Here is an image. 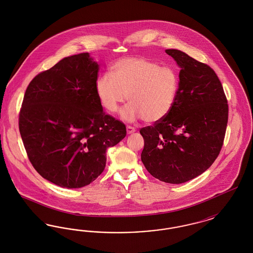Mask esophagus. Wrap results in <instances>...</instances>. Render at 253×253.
I'll list each match as a JSON object with an SVG mask.
<instances>
[{"label": "esophagus", "instance_id": "1", "mask_svg": "<svg viewBox=\"0 0 253 253\" xmlns=\"http://www.w3.org/2000/svg\"><path fill=\"white\" fill-rule=\"evenodd\" d=\"M126 128H127V133H132V132H135V128L132 127V126L127 125Z\"/></svg>", "mask_w": 253, "mask_h": 253}]
</instances>
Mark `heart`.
<instances>
[{"label": "heart", "mask_w": 253, "mask_h": 253, "mask_svg": "<svg viewBox=\"0 0 253 253\" xmlns=\"http://www.w3.org/2000/svg\"><path fill=\"white\" fill-rule=\"evenodd\" d=\"M97 96L110 113L117 112L128 97L131 105L122 113L126 121L142 118L145 122L162 121L173 108L179 76L171 66L143 58H127L114 65V75L105 73L96 81Z\"/></svg>", "instance_id": "1"}]
</instances>
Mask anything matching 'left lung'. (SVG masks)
Wrapping results in <instances>:
<instances>
[{"label": "left lung", "mask_w": 253, "mask_h": 253, "mask_svg": "<svg viewBox=\"0 0 253 253\" xmlns=\"http://www.w3.org/2000/svg\"><path fill=\"white\" fill-rule=\"evenodd\" d=\"M166 53L181 68L173 108L162 121L140 129L141 160L157 179L170 184L192 180L211 166L227 130L229 105L216 73L176 49Z\"/></svg>", "instance_id": "1"}]
</instances>
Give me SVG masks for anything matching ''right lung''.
Returning a JSON list of instances; mask_svg holds the SVG:
<instances>
[{
    "label": "right lung",
    "mask_w": 253,
    "mask_h": 253,
    "mask_svg": "<svg viewBox=\"0 0 253 253\" xmlns=\"http://www.w3.org/2000/svg\"><path fill=\"white\" fill-rule=\"evenodd\" d=\"M98 64L82 53L38 74L19 114L24 148L37 171L62 188L89 185L103 171L106 150L126 126L105 114L97 96Z\"/></svg>",
    "instance_id": "obj_1"
}]
</instances>
